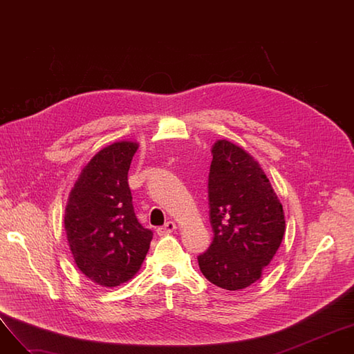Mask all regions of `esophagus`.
Returning <instances> with one entry per match:
<instances>
[{
  "label": "esophagus",
  "instance_id": "1",
  "mask_svg": "<svg viewBox=\"0 0 354 354\" xmlns=\"http://www.w3.org/2000/svg\"><path fill=\"white\" fill-rule=\"evenodd\" d=\"M175 230H176V224L174 221H169V222H166L163 227L158 228V234L159 235H167V234H172Z\"/></svg>",
  "mask_w": 354,
  "mask_h": 354
}]
</instances>
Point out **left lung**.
I'll list each match as a JSON object with an SVG mask.
<instances>
[{"label": "left lung", "mask_w": 354, "mask_h": 354, "mask_svg": "<svg viewBox=\"0 0 354 354\" xmlns=\"http://www.w3.org/2000/svg\"><path fill=\"white\" fill-rule=\"evenodd\" d=\"M211 152L208 198L214 241L198 263L208 281L236 291L261 278L281 245L286 218L263 167L247 151L221 139Z\"/></svg>", "instance_id": "obj_1"}]
</instances>
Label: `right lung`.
Masks as SVG:
<instances>
[{
    "mask_svg": "<svg viewBox=\"0 0 354 354\" xmlns=\"http://www.w3.org/2000/svg\"><path fill=\"white\" fill-rule=\"evenodd\" d=\"M138 147L135 140H119L100 149L82 169L64 211L74 263L106 288L136 275L153 236L139 224L127 183Z\"/></svg>",
    "mask_w": 354,
    "mask_h": 354,
    "instance_id": "add662e5",
    "label": "right lung"
}]
</instances>
